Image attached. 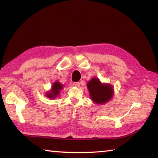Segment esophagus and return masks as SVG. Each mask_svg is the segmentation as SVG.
<instances>
[{"label": "esophagus", "instance_id": "1", "mask_svg": "<svg viewBox=\"0 0 158 158\" xmlns=\"http://www.w3.org/2000/svg\"><path fill=\"white\" fill-rule=\"evenodd\" d=\"M73 85H74V86H76V87H79L80 83L79 82H74L73 84Z\"/></svg>", "mask_w": 158, "mask_h": 158}]
</instances>
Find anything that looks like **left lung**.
I'll return each instance as SVG.
<instances>
[{"label": "left lung", "mask_w": 158, "mask_h": 158, "mask_svg": "<svg viewBox=\"0 0 158 158\" xmlns=\"http://www.w3.org/2000/svg\"><path fill=\"white\" fill-rule=\"evenodd\" d=\"M87 88L90 98L97 105L107 103L114 96L113 85L106 83H102L97 77H93L88 82Z\"/></svg>", "instance_id": "left-lung-1"}]
</instances>
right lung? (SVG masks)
<instances>
[{
    "instance_id": "right-lung-1",
    "label": "right lung",
    "mask_w": 158,
    "mask_h": 158,
    "mask_svg": "<svg viewBox=\"0 0 158 158\" xmlns=\"http://www.w3.org/2000/svg\"><path fill=\"white\" fill-rule=\"evenodd\" d=\"M64 85L61 84L59 81H56L53 82L52 85V89L49 90V91L46 93V97L50 99H56L59 95L61 90L63 89Z\"/></svg>"
}]
</instances>
